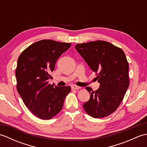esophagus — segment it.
I'll use <instances>...</instances> for the list:
<instances>
[{
	"mask_svg": "<svg viewBox=\"0 0 147 147\" xmlns=\"http://www.w3.org/2000/svg\"><path fill=\"white\" fill-rule=\"evenodd\" d=\"M71 88H72V89H73V90H79L81 88V87L78 86L76 85H73V86H71Z\"/></svg>",
	"mask_w": 147,
	"mask_h": 147,
	"instance_id": "esophagus-1",
	"label": "esophagus"
}]
</instances>
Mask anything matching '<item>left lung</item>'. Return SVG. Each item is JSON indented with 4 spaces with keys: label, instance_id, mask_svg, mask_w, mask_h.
Returning <instances> with one entry per match:
<instances>
[{
    "label": "left lung",
    "instance_id": "obj_1",
    "mask_svg": "<svg viewBox=\"0 0 147 147\" xmlns=\"http://www.w3.org/2000/svg\"><path fill=\"white\" fill-rule=\"evenodd\" d=\"M75 48L95 72L100 83L95 91L86 87L91 94L83 107L92 117L108 116L119 106L129 86V64L125 54L121 48L103 40L78 43Z\"/></svg>",
    "mask_w": 147,
    "mask_h": 147
}]
</instances>
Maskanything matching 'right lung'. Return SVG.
I'll return each mask as SVG.
<instances>
[{"mask_svg":"<svg viewBox=\"0 0 147 147\" xmlns=\"http://www.w3.org/2000/svg\"><path fill=\"white\" fill-rule=\"evenodd\" d=\"M71 43L42 40L24 50L19 56L16 88L26 107L42 119H51L61 111L71 86L49 84L59 57Z\"/></svg>","mask_w":147,"mask_h":147,"instance_id":"1","label":"right lung"}]
</instances>
